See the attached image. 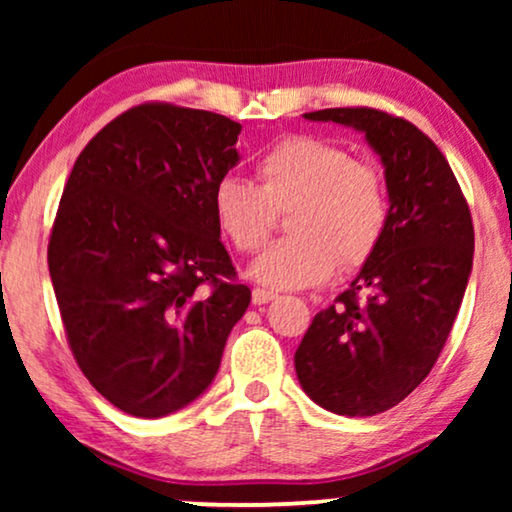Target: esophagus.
<instances>
[{
  "mask_svg": "<svg viewBox=\"0 0 512 512\" xmlns=\"http://www.w3.org/2000/svg\"><path fill=\"white\" fill-rule=\"evenodd\" d=\"M275 298H277L275 291L261 289V286L251 291V303H254V305H265V303H270V300H275Z\"/></svg>",
  "mask_w": 512,
  "mask_h": 512,
  "instance_id": "34e87169",
  "label": "esophagus"
}]
</instances>
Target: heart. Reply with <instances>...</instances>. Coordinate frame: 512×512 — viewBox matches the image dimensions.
Wrapping results in <instances>:
<instances>
[{"mask_svg": "<svg viewBox=\"0 0 512 512\" xmlns=\"http://www.w3.org/2000/svg\"><path fill=\"white\" fill-rule=\"evenodd\" d=\"M258 186L226 174L214 184V221L242 254L268 242L277 212L293 235L251 263V277L272 289H305L375 254L389 226L382 170L356 160L347 146L314 135L279 139L256 160Z\"/></svg>", "mask_w": 512, "mask_h": 512, "instance_id": "b5f03b06", "label": "heart"}]
</instances>
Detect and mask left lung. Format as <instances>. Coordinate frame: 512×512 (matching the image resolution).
I'll return each instance as SVG.
<instances>
[{
	"label": "left lung",
	"instance_id": "obj_1",
	"mask_svg": "<svg viewBox=\"0 0 512 512\" xmlns=\"http://www.w3.org/2000/svg\"><path fill=\"white\" fill-rule=\"evenodd\" d=\"M307 121L366 132L382 158L389 226L347 291L312 319L296 373L321 408L370 417L415 391L443 352L473 268V221L450 163L417 125L370 107Z\"/></svg>",
	"mask_w": 512,
	"mask_h": 512
}]
</instances>
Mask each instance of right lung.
I'll return each instance as SVG.
<instances>
[{"mask_svg":"<svg viewBox=\"0 0 512 512\" xmlns=\"http://www.w3.org/2000/svg\"><path fill=\"white\" fill-rule=\"evenodd\" d=\"M240 130L214 111L137 104L90 139L62 191L48 270L69 349L132 417L193 403L249 307L212 209Z\"/></svg>","mask_w":512,"mask_h":512,"instance_id":"1","label":"right lung"}]
</instances>
